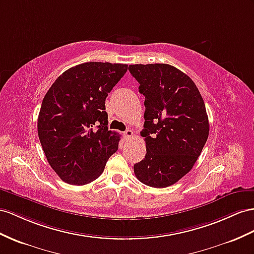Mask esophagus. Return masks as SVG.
<instances>
[{
  "label": "esophagus",
  "mask_w": 254,
  "mask_h": 254,
  "mask_svg": "<svg viewBox=\"0 0 254 254\" xmlns=\"http://www.w3.org/2000/svg\"><path fill=\"white\" fill-rule=\"evenodd\" d=\"M123 135H125V137H126V139H131L132 137H133V131L132 129H127V131L123 133Z\"/></svg>",
  "instance_id": "esophagus-1"
}]
</instances>
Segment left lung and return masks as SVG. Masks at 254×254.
Returning <instances> with one entry per match:
<instances>
[{
	"label": "left lung",
	"instance_id": "obj_1",
	"mask_svg": "<svg viewBox=\"0 0 254 254\" xmlns=\"http://www.w3.org/2000/svg\"><path fill=\"white\" fill-rule=\"evenodd\" d=\"M128 70L146 107L147 153L134 165L135 176L149 187H170L192 170L207 141L204 100L191 78L170 64H133Z\"/></svg>",
	"mask_w": 254,
	"mask_h": 254
}]
</instances>
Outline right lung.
Masks as SVG:
<instances>
[{
	"label": "right lung",
	"instance_id": "add662e5",
	"mask_svg": "<svg viewBox=\"0 0 254 254\" xmlns=\"http://www.w3.org/2000/svg\"><path fill=\"white\" fill-rule=\"evenodd\" d=\"M127 70V64L82 63L65 70L45 95L38 137L48 163L64 183L90 184L118 150L120 136L107 127L105 100Z\"/></svg>",
	"mask_w": 254,
	"mask_h": 254
}]
</instances>
